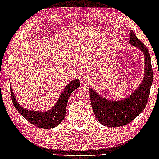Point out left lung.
I'll return each mask as SVG.
<instances>
[{"label": "left lung", "instance_id": "obj_1", "mask_svg": "<svg viewBox=\"0 0 159 159\" xmlns=\"http://www.w3.org/2000/svg\"><path fill=\"white\" fill-rule=\"evenodd\" d=\"M129 43L139 48L144 54L145 74L137 90L123 100L113 101L101 96L93 89H89L95 116L102 125L107 127H120L131 123L144 110L148 102L153 81L150 54L146 45L136 37L132 30Z\"/></svg>", "mask_w": 159, "mask_h": 159}]
</instances>
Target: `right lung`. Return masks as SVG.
Listing matches in <instances>:
<instances>
[{
	"label": "right lung",
	"instance_id": "right-lung-1",
	"mask_svg": "<svg viewBox=\"0 0 159 159\" xmlns=\"http://www.w3.org/2000/svg\"><path fill=\"white\" fill-rule=\"evenodd\" d=\"M79 86L80 82L78 79H75L71 81L69 84L66 86L55 105L50 110L45 112H40L39 111H30L21 107L14 96L12 87L10 88L11 98L16 110L27 121L36 127L43 128V129H52L57 126L61 123L62 120L64 119L69 96Z\"/></svg>",
	"mask_w": 159,
	"mask_h": 159
}]
</instances>
